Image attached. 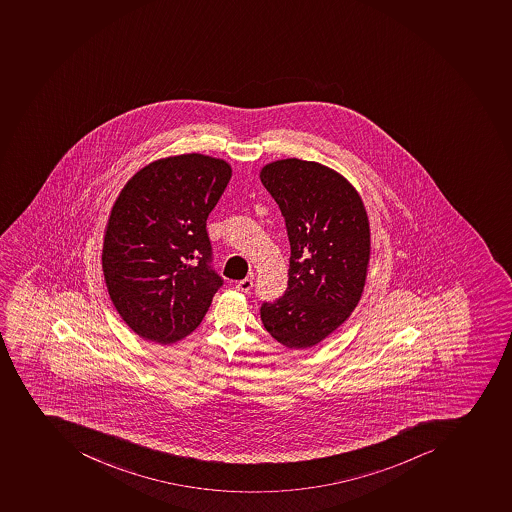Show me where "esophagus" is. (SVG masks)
Returning a JSON list of instances; mask_svg holds the SVG:
<instances>
[{
  "label": "esophagus",
  "mask_w": 512,
  "mask_h": 512,
  "mask_svg": "<svg viewBox=\"0 0 512 512\" xmlns=\"http://www.w3.org/2000/svg\"><path fill=\"white\" fill-rule=\"evenodd\" d=\"M252 286H254V281H252V278L241 279V281H237L236 283L237 291L241 292H249L250 289H252Z\"/></svg>",
  "instance_id": "obj_1"
}]
</instances>
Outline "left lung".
<instances>
[{
  "mask_svg": "<svg viewBox=\"0 0 512 512\" xmlns=\"http://www.w3.org/2000/svg\"><path fill=\"white\" fill-rule=\"evenodd\" d=\"M260 179L286 221L288 288L263 302L268 333L289 349H307L343 325L359 304L370 260V226L354 187L315 161H273Z\"/></svg>",
  "mask_w": 512,
  "mask_h": 512,
  "instance_id": "8db88e82",
  "label": "left lung"
}]
</instances>
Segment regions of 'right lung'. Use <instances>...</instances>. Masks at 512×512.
Returning a JSON list of instances; mask_svg holds the SVG:
<instances>
[{
  "label": "right lung",
  "instance_id": "obj_1",
  "mask_svg": "<svg viewBox=\"0 0 512 512\" xmlns=\"http://www.w3.org/2000/svg\"><path fill=\"white\" fill-rule=\"evenodd\" d=\"M231 166L200 153L161 158L116 199L103 241L113 305L140 338L176 343L200 325L223 286L212 265L207 218Z\"/></svg>",
  "mask_w": 512,
  "mask_h": 512
}]
</instances>
